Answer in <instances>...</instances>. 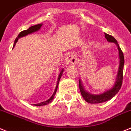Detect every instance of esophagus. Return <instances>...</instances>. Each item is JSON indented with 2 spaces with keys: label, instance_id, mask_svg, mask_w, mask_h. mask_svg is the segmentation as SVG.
Wrapping results in <instances>:
<instances>
[{
  "label": "esophagus",
  "instance_id": "34e87169",
  "mask_svg": "<svg viewBox=\"0 0 131 131\" xmlns=\"http://www.w3.org/2000/svg\"><path fill=\"white\" fill-rule=\"evenodd\" d=\"M77 62V59L75 58V56L73 53H70L68 56L66 60H65V63L68 66H71V65H75Z\"/></svg>",
  "mask_w": 131,
  "mask_h": 131
}]
</instances>
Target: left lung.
<instances>
[{"instance_id": "obj_1", "label": "left lung", "mask_w": 131, "mask_h": 131, "mask_svg": "<svg viewBox=\"0 0 131 131\" xmlns=\"http://www.w3.org/2000/svg\"><path fill=\"white\" fill-rule=\"evenodd\" d=\"M105 38L107 39L108 42L114 43L117 47V49H118V51H119V68H118V71H117L115 81V83H114L113 85L112 86V88L107 89V90L101 93L100 94H92V93L88 92L84 88V87H83V83L81 81V79H79V90H80V92L81 93V96L89 103H100L105 102V101L110 100L111 99H112L114 96L117 94V93L119 92L121 88L122 80H123V73L124 63H125L123 53V52L121 50L119 43H118L117 41L114 37L106 33H105Z\"/></svg>"}]
</instances>
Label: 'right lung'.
Here are the masks:
<instances>
[{"label": "right lung", "mask_w": 131, "mask_h": 131, "mask_svg": "<svg viewBox=\"0 0 131 131\" xmlns=\"http://www.w3.org/2000/svg\"><path fill=\"white\" fill-rule=\"evenodd\" d=\"M42 25H43V24H42H42H36V25H34V26H31V27L29 28L28 30H24V31H22V32H21L20 33L18 34V36H17V38L15 39V41H14V46H13V48L15 46L16 43V42H18V39L21 38L22 37L26 36H27L28 34H30L34 33V32L40 30V29H41V28H42ZM63 71H64V69H63H63H61V70H60V73H59V75H58V80H57V84H56V88H55L54 92H53V95H52L50 97V98H49L48 99H47V100L45 101H43V102L40 103L34 104V106L46 105H48V104L52 102V101H53V99H54L55 95H56V93L57 89H58V85H59V81H60V79H61V75H62V74H63Z\"/></svg>", "instance_id": "right-lung-1"}]
</instances>
